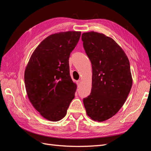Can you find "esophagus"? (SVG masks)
<instances>
[{
	"instance_id": "obj_1",
	"label": "esophagus",
	"mask_w": 151,
	"mask_h": 151,
	"mask_svg": "<svg viewBox=\"0 0 151 151\" xmlns=\"http://www.w3.org/2000/svg\"><path fill=\"white\" fill-rule=\"evenodd\" d=\"M77 86H78V88H79V87L80 85H81V81H80V80L77 81Z\"/></svg>"
}]
</instances>
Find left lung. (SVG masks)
I'll return each mask as SVG.
<instances>
[{"label":"left lung","instance_id":"1","mask_svg":"<svg viewBox=\"0 0 151 151\" xmlns=\"http://www.w3.org/2000/svg\"><path fill=\"white\" fill-rule=\"evenodd\" d=\"M85 52L92 64V89L83 99L91 119L103 122L120 110L132 86L129 58L115 40L91 31L82 35Z\"/></svg>","mask_w":151,"mask_h":151}]
</instances>
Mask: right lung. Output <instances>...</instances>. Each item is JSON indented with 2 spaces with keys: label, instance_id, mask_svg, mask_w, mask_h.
Segmentation results:
<instances>
[{
  "label": "right lung",
  "instance_id": "1",
  "mask_svg": "<svg viewBox=\"0 0 151 151\" xmlns=\"http://www.w3.org/2000/svg\"><path fill=\"white\" fill-rule=\"evenodd\" d=\"M81 34V31H69L48 36L36 48L26 67L28 98L48 120H62L75 97L77 85L70 76L68 59Z\"/></svg>",
  "mask_w": 151,
  "mask_h": 151
}]
</instances>
